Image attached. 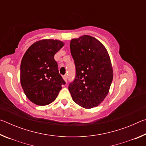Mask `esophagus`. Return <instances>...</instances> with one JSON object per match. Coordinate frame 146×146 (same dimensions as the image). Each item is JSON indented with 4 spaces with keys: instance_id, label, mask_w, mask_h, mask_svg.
I'll return each mask as SVG.
<instances>
[{
    "instance_id": "1",
    "label": "esophagus",
    "mask_w": 146,
    "mask_h": 146,
    "mask_svg": "<svg viewBox=\"0 0 146 146\" xmlns=\"http://www.w3.org/2000/svg\"><path fill=\"white\" fill-rule=\"evenodd\" d=\"M63 78H64V80H65L66 82H67V80H68V76H67V75H64L63 76Z\"/></svg>"
}]
</instances>
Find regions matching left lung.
<instances>
[{
    "instance_id": "left-lung-1",
    "label": "left lung",
    "mask_w": 146,
    "mask_h": 146,
    "mask_svg": "<svg viewBox=\"0 0 146 146\" xmlns=\"http://www.w3.org/2000/svg\"><path fill=\"white\" fill-rule=\"evenodd\" d=\"M76 76L69 84L74 102L86 109L98 106L109 93L113 68L108 51L97 38L83 35L71 40Z\"/></svg>"
}]
</instances>
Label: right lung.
<instances>
[{
	"label": "right lung",
	"instance_id": "obj_1",
	"mask_svg": "<svg viewBox=\"0 0 146 146\" xmlns=\"http://www.w3.org/2000/svg\"><path fill=\"white\" fill-rule=\"evenodd\" d=\"M64 45L62 41L44 39L26 51L21 64V83L26 97L38 106L53 102L66 82L59 74L54 55Z\"/></svg>",
	"mask_w": 146,
	"mask_h": 146
}]
</instances>
